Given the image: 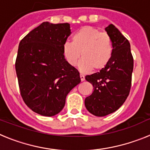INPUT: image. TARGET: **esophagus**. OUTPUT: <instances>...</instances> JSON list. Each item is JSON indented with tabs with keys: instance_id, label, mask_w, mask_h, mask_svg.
I'll return each mask as SVG.
<instances>
[{
	"instance_id": "34e87169",
	"label": "esophagus",
	"mask_w": 150,
	"mask_h": 150,
	"mask_svg": "<svg viewBox=\"0 0 150 150\" xmlns=\"http://www.w3.org/2000/svg\"><path fill=\"white\" fill-rule=\"evenodd\" d=\"M79 76H80V79H81V81H84L85 80L84 75H83V74H80V75H79Z\"/></svg>"
}]
</instances>
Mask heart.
Instances as JSON below:
<instances>
[{"label": "heart", "instance_id": "1", "mask_svg": "<svg viewBox=\"0 0 150 150\" xmlns=\"http://www.w3.org/2000/svg\"><path fill=\"white\" fill-rule=\"evenodd\" d=\"M64 56L71 66L76 64L82 57L79 68L87 72L93 69L100 71L110 61L113 52L112 38L109 34L100 32L98 29L85 26L72 36V43L63 45Z\"/></svg>", "mask_w": 150, "mask_h": 150}]
</instances>
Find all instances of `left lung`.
Segmentation results:
<instances>
[{
    "instance_id": "8db88e82",
    "label": "left lung",
    "mask_w": 150,
    "mask_h": 150,
    "mask_svg": "<svg viewBox=\"0 0 150 150\" xmlns=\"http://www.w3.org/2000/svg\"><path fill=\"white\" fill-rule=\"evenodd\" d=\"M105 30L112 38V58L100 72L86 76L94 91L86 98L85 106L91 114L100 117L114 112L124 104L129 95L134 67L128 40L112 24Z\"/></svg>"
}]
</instances>
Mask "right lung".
I'll return each mask as SVG.
<instances>
[{
    "label": "right lung",
    "mask_w": 150,
    "mask_h": 150,
    "mask_svg": "<svg viewBox=\"0 0 150 150\" xmlns=\"http://www.w3.org/2000/svg\"><path fill=\"white\" fill-rule=\"evenodd\" d=\"M68 23L44 22L21 40L16 71L21 95L36 113L53 116L81 81L79 71L64 59L63 45L71 34Z\"/></svg>",
    "instance_id": "1"
}]
</instances>
